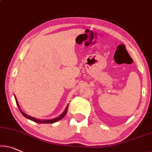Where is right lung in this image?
Instances as JSON below:
<instances>
[{
    "mask_svg": "<svg viewBox=\"0 0 152 152\" xmlns=\"http://www.w3.org/2000/svg\"><path fill=\"white\" fill-rule=\"evenodd\" d=\"M15 101H16V103H17V105L18 107V108H19L20 112H21V113H22V115H24L26 118H28V119H29V120H30L33 121V122H35L37 123H39V124H52V123H54L56 122H58V121L60 120H61V119H62L65 116V115H66V113H67V110H68V107H69V104H68V105H67V107H66V109H65L64 111L63 112V113L61 114V115H59L58 117H57V118H56L54 119H52V120H38V119H36V118H32V117L28 115H27V114L24 113V112L22 111V110H21V109H20V106H19V104H18L17 100H16V98H15Z\"/></svg>",
    "mask_w": 152,
    "mask_h": 152,
    "instance_id": "right-lung-1",
    "label": "right lung"
}]
</instances>
